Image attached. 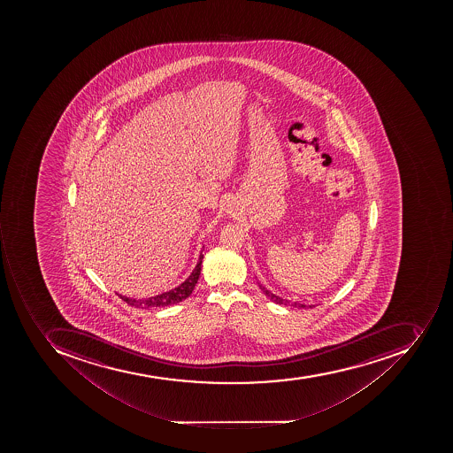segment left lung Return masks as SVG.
<instances>
[{
  "mask_svg": "<svg viewBox=\"0 0 453 453\" xmlns=\"http://www.w3.org/2000/svg\"><path fill=\"white\" fill-rule=\"evenodd\" d=\"M259 288H262V292L265 293V295L269 297V299L272 300V302H274L276 304H286V306L297 307V309H306V304L297 303V302H288V300L281 299V297H279V296L273 295V293L269 292L266 288H264V286L260 285Z\"/></svg>",
  "mask_w": 453,
  "mask_h": 453,
  "instance_id": "1",
  "label": "left lung"
}]
</instances>
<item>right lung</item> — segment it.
<instances>
[{"instance_id": "add662e5", "label": "right lung", "mask_w": 453, "mask_h": 453, "mask_svg": "<svg viewBox=\"0 0 453 453\" xmlns=\"http://www.w3.org/2000/svg\"><path fill=\"white\" fill-rule=\"evenodd\" d=\"M203 255L201 253L200 260L196 264V269L193 273L189 274L188 279L186 281H182L181 285L168 290V292L161 293V295L153 296L149 299H130L126 296H120L121 300H125L126 303L130 306L137 307V309H151V307H167L172 304L180 303L182 300L187 299L191 293H193L194 288H196V281L200 278L201 273V264H203Z\"/></svg>"}]
</instances>
